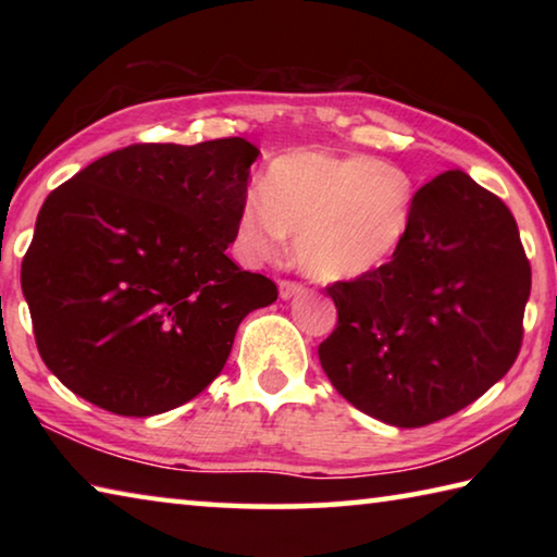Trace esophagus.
Segmentation results:
<instances>
[{"label":"esophagus","mask_w":557,"mask_h":557,"mask_svg":"<svg viewBox=\"0 0 557 557\" xmlns=\"http://www.w3.org/2000/svg\"><path fill=\"white\" fill-rule=\"evenodd\" d=\"M301 292H305V287H301L299 282H289V280H282L280 282V297L282 299H292V297L301 295Z\"/></svg>","instance_id":"obj_1"}]
</instances>
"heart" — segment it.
Segmentation results:
<instances>
[{"mask_svg":"<svg viewBox=\"0 0 557 557\" xmlns=\"http://www.w3.org/2000/svg\"><path fill=\"white\" fill-rule=\"evenodd\" d=\"M414 199L418 188L400 166L371 154L297 149L268 166L262 194H245L235 240L248 258L268 260L295 235V262L309 280H361L400 250Z\"/></svg>","mask_w":557,"mask_h":557,"instance_id":"obj_1","label":"heart"}]
</instances>
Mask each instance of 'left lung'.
Listing matches in <instances>:
<instances>
[{
    "instance_id": "obj_1",
    "label": "left lung",
    "mask_w": 557,
    "mask_h": 557,
    "mask_svg": "<svg viewBox=\"0 0 557 557\" xmlns=\"http://www.w3.org/2000/svg\"><path fill=\"white\" fill-rule=\"evenodd\" d=\"M326 292L338 312L319 346L329 381L385 425L422 428L511 369L531 265L506 203L455 169L420 188L391 262Z\"/></svg>"
}]
</instances>
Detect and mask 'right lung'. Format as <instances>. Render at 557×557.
Segmentation results:
<instances>
[{
  "mask_svg": "<svg viewBox=\"0 0 557 557\" xmlns=\"http://www.w3.org/2000/svg\"><path fill=\"white\" fill-rule=\"evenodd\" d=\"M260 149L243 137L132 145L44 201L22 262L36 346L65 388L149 418L223 371L275 282L225 256Z\"/></svg>",
  "mask_w": 557,
  "mask_h": 557,
  "instance_id": "1",
  "label": "right lung"
}]
</instances>
